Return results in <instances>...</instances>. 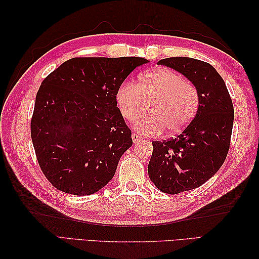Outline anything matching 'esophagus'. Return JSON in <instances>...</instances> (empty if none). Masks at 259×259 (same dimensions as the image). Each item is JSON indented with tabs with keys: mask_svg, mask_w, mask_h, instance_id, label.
<instances>
[{
	"mask_svg": "<svg viewBox=\"0 0 259 259\" xmlns=\"http://www.w3.org/2000/svg\"><path fill=\"white\" fill-rule=\"evenodd\" d=\"M133 141H134V144H138V142L142 139V137L141 136H139V135H137V134H133Z\"/></svg>",
	"mask_w": 259,
	"mask_h": 259,
	"instance_id": "1",
	"label": "esophagus"
}]
</instances>
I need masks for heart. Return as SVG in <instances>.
<instances>
[{"mask_svg": "<svg viewBox=\"0 0 259 259\" xmlns=\"http://www.w3.org/2000/svg\"><path fill=\"white\" fill-rule=\"evenodd\" d=\"M122 117L136 121L134 128L141 135L158 136L167 129L178 134L188 125L199 108V95L191 82L175 71L158 68L142 73L137 85L125 81L115 95Z\"/></svg>", "mask_w": 259, "mask_h": 259, "instance_id": "b5f03b06", "label": "heart"}]
</instances>
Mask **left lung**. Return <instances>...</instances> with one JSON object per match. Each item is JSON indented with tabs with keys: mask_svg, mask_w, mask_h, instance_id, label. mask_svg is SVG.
<instances>
[{
	"mask_svg": "<svg viewBox=\"0 0 259 259\" xmlns=\"http://www.w3.org/2000/svg\"><path fill=\"white\" fill-rule=\"evenodd\" d=\"M184 74L199 95L197 114L176 138L153 141L148 175L159 190L176 195L205 184L227 157L234 107L227 87L212 65L192 58L158 62Z\"/></svg>",
	"mask_w": 259,
	"mask_h": 259,
	"instance_id": "1",
	"label": "left lung"
}]
</instances>
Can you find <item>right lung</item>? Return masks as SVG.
<instances>
[{"label":"right lung","instance_id":"obj_1","mask_svg":"<svg viewBox=\"0 0 259 259\" xmlns=\"http://www.w3.org/2000/svg\"><path fill=\"white\" fill-rule=\"evenodd\" d=\"M138 57L73 58L43 80L35 98L31 138L40 168L52 186L92 195L115 174L133 146L115 95Z\"/></svg>","mask_w":259,"mask_h":259}]
</instances>
